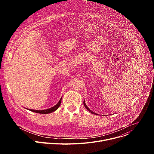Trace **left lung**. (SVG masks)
Here are the masks:
<instances>
[{
    "mask_svg": "<svg viewBox=\"0 0 154 154\" xmlns=\"http://www.w3.org/2000/svg\"><path fill=\"white\" fill-rule=\"evenodd\" d=\"M83 104H84V106H85V108H86V109H88V111H89V112H91V113H93V114H94V115H97V114H96V113H94V112H92V111H91V109H90V108H88V106H86V103H85V101H84V102H83Z\"/></svg>",
    "mask_w": 154,
    "mask_h": 154,
    "instance_id": "8db88e82",
    "label": "left lung"
}]
</instances>
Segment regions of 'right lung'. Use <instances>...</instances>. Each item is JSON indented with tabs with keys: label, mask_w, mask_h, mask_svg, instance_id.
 <instances>
[{
	"label": "right lung",
	"mask_w": 154,
	"mask_h": 154,
	"mask_svg": "<svg viewBox=\"0 0 154 154\" xmlns=\"http://www.w3.org/2000/svg\"><path fill=\"white\" fill-rule=\"evenodd\" d=\"M61 99H62V97L60 99V100H59V102H58V103L56 105H55L54 106H53V107H52L51 108L46 109H44V110H35V109H30L29 110L31 111V112L38 113H40V114H48V113H51L52 112H55L56 109H57L60 106V105L61 104Z\"/></svg>",
	"instance_id": "add662e5"
}]
</instances>
